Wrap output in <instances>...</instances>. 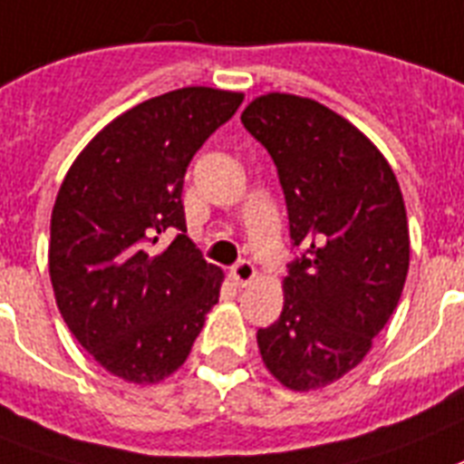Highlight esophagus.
<instances>
[{
	"label": "esophagus",
	"instance_id": "34e87169",
	"mask_svg": "<svg viewBox=\"0 0 464 464\" xmlns=\"http://www.w3.org/2000/svg\"><path fill=\"white\" fill-rule=\"evenodd\" d=\"M229 275H232V279H235L237 285L246 286L256 279V267H254V263H251V260H239V263L232 267V273H229Z\"/></svg>",
	"mask_w": 464,
	"mask_h": 464
}]
</instances>
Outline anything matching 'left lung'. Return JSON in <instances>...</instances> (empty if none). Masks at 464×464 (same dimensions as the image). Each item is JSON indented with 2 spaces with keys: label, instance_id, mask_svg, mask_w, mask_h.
Returning a JSON list of instances; mask_svg holds the SVG:
<instances>
[{
  "label": "left lung",
  "instance_id": "8db88e82",
  "mask_svg": "<svg viewBox=\"0 0 464 464\" xmlns=\"http://www.w3.org/2000/svg\"><path fill=\"white\" fill-rule=\"evenodd\" d=\"M285 189L301 256L285 277V308L258 329L263 362L292 392L342 379L396 310L411 266L398 179L372 141L313 99L263 94L241 113Z\"/></svg>",
  "mask_w": 464,
  "mask_h": 464
}]
</instances>
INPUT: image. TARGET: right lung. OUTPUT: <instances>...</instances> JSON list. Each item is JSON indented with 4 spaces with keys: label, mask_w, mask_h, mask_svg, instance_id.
I'll return each instance as SVG.
<instances>
[{
    "label": "right lung",
    "mask_w": 464,
    "mask_h": 464,
    "mask_svg": "<svg viewBox=\"0 0 464 464\" xmlns=\"http://www.w3.org/2000/svg\"><path fill=\"white\" fill-rule=\"evenodd\" d=\"M244 94L182 87L137 103L87 144L52 210L49 275L80 346L111 374L156 384L191 351L223 270L187 237L189 160ZM176 239L154 252L160 234Z\"/></svg>",
    "instance_id": "add662e5"
}]
</instances>
